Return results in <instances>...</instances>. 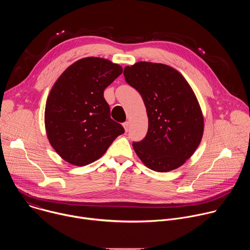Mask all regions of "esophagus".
Masks as SVG:
<instances>
[{
    "label": "esophagus",
    "mask_w": 250,
    "mask_h": 250,
    "mask_svg": "<svg viewBox=\"0 0 250 250\" xmlns=\"http://www.w3.org/2000/svg\"><path fill=\"white\" fill-rule=\"evenodd\" d=\"M123 125H124V127H125V130L127 132V131H128V128H129V123H128V122H125V123L123 124Z\"/></svg>",
    "instance_id": "34e87169"
}]
</instances>
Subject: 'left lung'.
Listing matches in <instances>:
<instances>
[{"label":"left lung","instance_id":"1","mask_svg":"<svg viewBox=\"0 0 250 250\" xmlns=\"http://www.w3.org/2000/svg\"><path fill=\"white\" fill-rule=\"evenodd\" d=\"M126 83L145 102L148 130L132 146L140 160L157 172L183 165L199 146L204 119L197 98L185 78L174 68L137 62L124 70Z\"/></svg>","mask_w":250,"mask_h":250}]
</instances>
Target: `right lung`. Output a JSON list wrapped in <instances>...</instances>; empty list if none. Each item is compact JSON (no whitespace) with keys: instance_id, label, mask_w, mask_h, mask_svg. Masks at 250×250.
Returning a JSON list of instances; mask_svg holds the SVG:
<instances>
[{"instance_id":"obj_1","label":"right lung","mask_w":250,"mask_h":250,"mask_svg":"<svg viewBox=\"0 0 250 250\" xmlns=\"http://www.w3.org/2000/svg\"><path fill=\"white\" fill-rule=\"evenodd\" d=\"M123 73L110 60L86 57L69 66L55 82L45 106V128L54 150L84 166L99 159L125 132L111 118L104 91Z\"/></svg>"}]
</instances>
